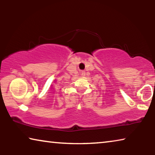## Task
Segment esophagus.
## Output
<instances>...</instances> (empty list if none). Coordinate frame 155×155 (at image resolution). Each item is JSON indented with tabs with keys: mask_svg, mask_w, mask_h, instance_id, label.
<instances>
[{
	"mask_svg": "<svg viewBox=\"0 0 155 155\" xmlns=\"http://www.w3.org/2000/svg\"><path fill=\"white\" fill-rule=\"evenodd\" d=\"M81 77H84L85 76V71H81Z\"/></svg>",
	"mask_w": 155,
	"mask_h": 155,
	"instance_id": "1",
	"label": "esophagus"
}]
</instances>
